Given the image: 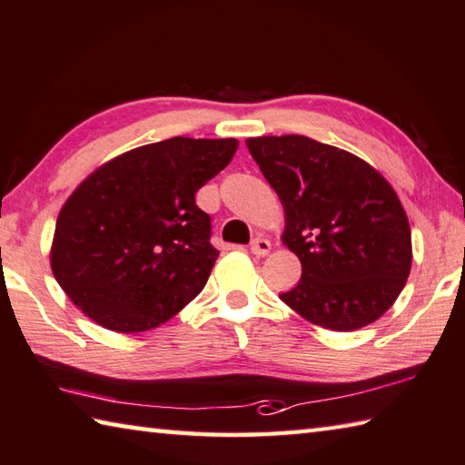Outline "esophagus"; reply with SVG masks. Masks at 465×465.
Masks as SVG:
<instances>
[{
	"label": "esophagus",
	"mask_w": 465,
	"mask_h": 465,
	"mask_svg": "<svg viewBox=\"0 0 465 465\" xmlns=\"http://www.w3.org/2000/svg\"><path fill=\"white\" fill-rule=\"evenodd\" d=\"M250 250H252V254L254 256H268V252L272 250V243H270L266 238H256L254 242H252V246H250Z\"/></svg>",
	"instance_id": "esophagus-1"
}]
</instances>
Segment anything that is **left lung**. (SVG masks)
I'll return each mask as SVG.
<instances>
[{
  "label": "left lung",
  "mask_w": 465,
  "mask_h": 465,
  "mask_svg": "<svg viewBox=\"0 0 465 465\" xmlns=\"http://www.w3.org/2000/svg\"><path fill=\"white\" fill-rule=\"evenodd\" d=\"M284 209L302 276L281 299L309 323L353 331L399 299L412 264L409 217L372 164L307 136L246 140Z\"/></svg>",
  "instance_id": "1"
}]
</instances>
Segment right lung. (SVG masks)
<instances>
[{
	"instance_id": "obj_1",
	"label": "right lung",
	"mask_w": 465,
	"mask_h": 465,
	"mask_svg": "<svg viewBox=\"0 0 465 465\" xmlns=\"http://www.w3.org/2000/svg\"><path fill=\"white\" fill-rule=\"evenodd\" d=\"M238 144L176 136L95 168L56 217L50 268L66 297L115 333L148 331L189 305L219 256L195 193Z\"/></svg>"
}]
</instances>
